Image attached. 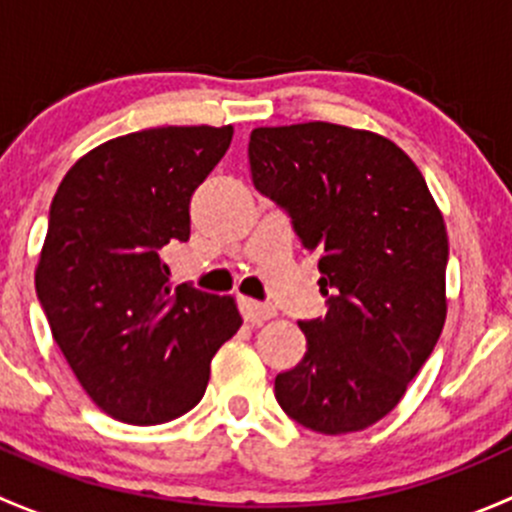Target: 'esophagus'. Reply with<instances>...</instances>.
<instances>
[{
  "label": "esophagus",
  "instance_id": "1",
  "mask_svg": "<svg viewBox=\"0 0 512 512\" xmlns=\"http://www.w3.org/2000/svg\"><path fill=\"white\" fill-rule=\"evenodd\" d=\"M240 314L245 322L250 324H262L265 319L275 317V309L270 307V304L265 302H255V299H247V297H240Z\"/></svg>",
  "mask_w": 512,
  "mask_h": 512
}]
</instances>
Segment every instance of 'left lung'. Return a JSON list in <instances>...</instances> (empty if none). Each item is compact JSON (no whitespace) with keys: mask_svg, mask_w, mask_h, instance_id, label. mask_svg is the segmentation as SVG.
I'll use <instances>...</instances> for the list:
<instances>
[{"mask_svg":"<svg viewBox=\"0 0 512 512\" xmlns=\"http://www.w3.org/2000/svg\"><path fill=\"white\" fill-rule=\"evenodd\" d=\"M252 183L319 255L327 314L299 319L307 352L275 379L287 416L361 431L404 396L446 322L448 237L414 160L369 131L294 123L250 133Z\"/></svg>","mask_w":512,"mask_h":512,"instance_id":"8db88e82","label":"left lung"}]
</instances>
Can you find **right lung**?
<instances>
[{
    "label": "right lung",
    "mask_w": 512,
    "mask_h": 512,
    "mask_svg": "<svg viewBox=\"0 0 512 512\" xmlns=\"http://www.w3.org/2000/svg\"><path fill=\"white\" fill-rule=\"evenodd\" d=\"M230 141L232 126L128 133L86 153L51 200L36 297L76 379L116 421L188 414L240 329L235 299L173 289L163 260L188 242L190 198Z\"/></svg>",
    "instance_id": "1"
}]
</instances>
